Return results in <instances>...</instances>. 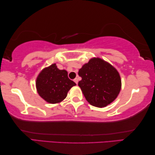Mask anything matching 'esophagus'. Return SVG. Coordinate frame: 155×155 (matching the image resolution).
<instances>
[{"label": "esophagus", "mask_w": 155, "mask_h": 155, "mask_svg": "<svg viewBox=\"0 0 155 155\" xmlns=\"http://www.w3.org/2000/svg\"><path fill=\"white\" fill-rule=\"evenodd\" d=\"M73 81H74V82L78 84V78H75L74 80H73Z\"/></svg>", "instance_id": "obj_1"}]
</instances>
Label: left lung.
Masks as SVG:
<instances>
[{
  "label": "left lung",
  "instance_id": "obj_1",
  "mask_svg": "<svg viewBox=\"0 0 155 155\" xmlns=\"http://www.w3.org/2000/svg\"><path fill=\"white\" fill-rule=\"evenodd\" d=\"M78 82L86 100L92 106L105 107L121 90V78L115 68L100 58H92L79 70Z\"/></svg>",
  "mask_w": 155,
  "mask_h": 155
}]
</instances>
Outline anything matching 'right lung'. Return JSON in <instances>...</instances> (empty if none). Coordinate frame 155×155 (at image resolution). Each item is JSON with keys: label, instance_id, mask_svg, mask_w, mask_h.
I'll return each instance as SVG.
<instances>
[{"label": "right lung", "instance_id": "right-lung-1", "mask_svg": "<svg viewBox=\"0 0 155 155\" xmlns=\"http://www.w3.org/2000/svg\"><path fill=\"white\" fill-rule=\"evenodd\" d=\"M35 84L40 97L51 104L64 100L70 88L76 85L68 78L67 71L58 69L55 64L44 68L38 76Z\"/></svg>", "mask_w": 155, "mask_h": 155}]
</instances>
